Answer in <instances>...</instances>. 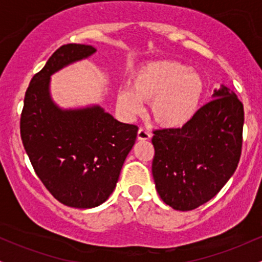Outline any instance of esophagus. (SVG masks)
<instances>
[{
  "mask_svg": "<svg viewBox=\"0 0 262 262\" xmlns=\"http://www.w3.org/2000/svg\"><path fill=\"white\" fill-rule=\"evenodd\" d=\"M151 138V133L148 130V129L140 127L139 130H138V139L139 140H148Z\"/></svg>",
  "mask_w": 262,
  "mask_h": 262,
  "instance_id": "esophagus-1",
  "label": "esophagus"
}]
</instances>
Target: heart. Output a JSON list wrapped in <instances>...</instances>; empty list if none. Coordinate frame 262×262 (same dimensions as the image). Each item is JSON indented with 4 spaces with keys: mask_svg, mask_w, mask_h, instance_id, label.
<instances>
[{
    "mask_svg": "<svg viewBox=\"0 0 262 262\" xmlns=\"http://www.w3.org/2000/svg\"><path fill=\"white\" fill-rule=\"evenodd\" d=\"M204 91L201 75L187 64L161 60L135 75L132 90L122 89L117 102L128 116L139 113L143 101H151V114L165 127H182L197 112Z\"/></svg>",
    "mask_w": 262,
    "mask_h": 262,
    "instance_id": "b5f03b06",
    "label": "heart"
}]
</instances>
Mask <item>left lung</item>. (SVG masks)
I'll return each mask as SVG.
<instances>
[{"instance_id":"obj_1","label":"left lung","mask_w":262,"mask_h":262,"mask_svg":"<svg viewBox=\"0 0 262 262\" xmlns=\"http://www.w3.org/2000/svg\"><path fill=\"white\" fill-rule=\"evenodd\" d=\"M244 106L227 87L215 90L181 128L152 132V177L159 196L176 210L202 206L223 188L239 164Z\"/></svg>"}]
</instances>
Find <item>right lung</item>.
<instances>
[{
	"label": "right lung",
	"mask_w": 262,
	"mask_h": 262,
	"mask_svg": "<svg viewBox=\"0 0 262 262\" xmlns=\"http://www.w3.org/2000/svg\"><path fill=\"white\" fill-rule=\"evenodd\" d=\"M96 52L65 44L33 76L20 114V138L37 176L54 198L74 208H93L111 196L138 127L101 107L61 111L49 96L50 75Z\"/></svg>",
	"instance_id": "right-lung-1"
}]
</instances>
